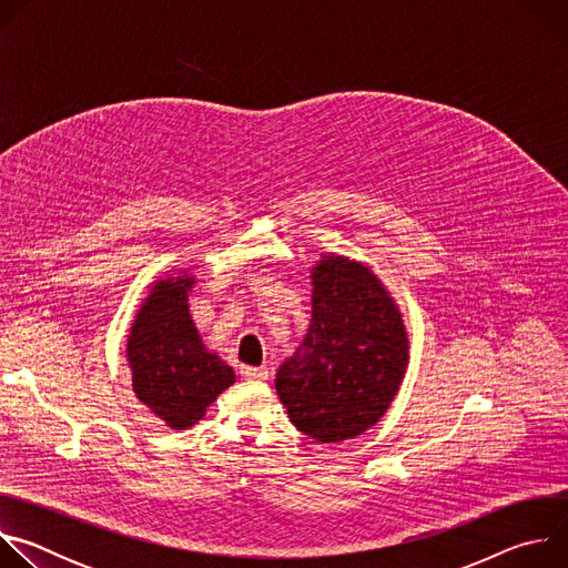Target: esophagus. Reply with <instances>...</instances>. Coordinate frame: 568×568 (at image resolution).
<instances>
[{
    "instance_id": "1",
    "label": "esophagus",
    "mask_w": 568,
    "mask_h": 568,
    "mask_svg": "<svg viewBox=\"0 0 568 568\" xmlns=\"http://www.w3.org/2000/svg\"><path fill=\"white\" fill-rule=\"evenodd\" d=\"M240 375L245 379H267L270 371L267 368H258V366H240Z\"/></svg>"
}]
</instances>
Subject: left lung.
I'll list each match as a JSON object with an SVG mask.
<instances>
[{
	"label": "left lung",
	"instance_id": "1",
	"mask_svg": "<svg viewBox=\"0 0 568 568\" xmlns=\"http://www.w3.org/2000/svg\"><path fill=\"white\" fill-rule=\"evenodd\" d=\"M312 323L303 351L276 373L292 425L318 443H342L379 423L407 373L409 335L377 274L342 254L310 270Z\"/></svg>",
	"mask_w": 568,
	"mask_h": 568
}]
</instances>
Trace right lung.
<instances>
[{
  "label": "right lung",
  "instance_id": "obj_1",
  "mask_svg": "<svg viewBox=\"0 0 568 568\" xmlns=\"http://www.w3.org/2000/svg\"><path fill=\"white\" fill-rule=\"evenodd\" d=\"M195 283L189 270L152 281L125 339L136 399L171 429L197 425L235 382L233 368L204 346L191 316L189 294Z\"/></svg>",
  "mask_w": 568,
  "mask_h": 568
}]
</instances>
